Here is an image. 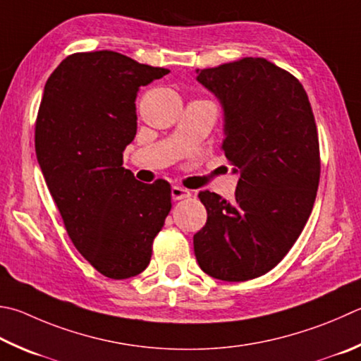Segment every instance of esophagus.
Segmentation results:
<instances>
[{"mask_svg":"<svg viewBox=\"0 0 361 361\" xmlns=\"http://www.w3.org/2000/svg\"><path fill=\"white\" fill-rule=\"evenodd\" d=\"M191 197V192L189 189L183 188V186H173L172 188V199L173 200H181V199H189Z\"/></svg>","mask_w":361,"mask_h":361,"instance_id":"1","label":"esophagus"}]
</instances>
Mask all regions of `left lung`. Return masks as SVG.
<instances>
[{
  "instance_id": "1",
  "label": "left lung",
  "mask_w": 361,
  "mask_h": 361,
  "mask_svg": "<svg viewBox=\"0 0 361 361\" xmlns=\"http://www.w3.org/2000/svg\"><path fill=\"white\" fill-rule=\"evenodd\" d=\"M224 107L221 149L240 172L235 197L200 191L207 224L194 252L212 278H259L290 251L312 212L320 152L310 99L297 77L265 58L197 69Z\"/></svg>"
}]
</instances>
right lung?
<instances>
[{"label": "right lung", "instance_id": "right-lung-1", "mask_svg": "<svg viewBox=\"0 0 361 361\" xmlns=\"http://www.w3.org/2000/svg\"><path fill=\"white\" fill-rule=\"evenodd\" d=\"M169 72L112 50L72 54L39 106L35 147L49 191L77 251L112 279L145 270L172 208L166 180L145 185L123 167L139 88Z\"/></svg>", "mask_w": 361, "mask_h": 361}]
</instances>
